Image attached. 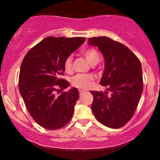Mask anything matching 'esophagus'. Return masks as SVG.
Listing matches in <instances>:
<instances>
[{
	"label": "esophagus",
	"instance_id": "1",
	"mask_svg": "<svg viewBox=\"0 0 160 160\" xmlns=\"http://www.w3.org/2000/svg\"><path fill=\"white\" fill-rule=\"evenodd\" d=\"M79 93H80V96H81V95H82L84 94V93H85V92H83V91H82V90H79Z\"/></svg>",
	"mask_w": 160,
	"mask_h": 160
}]
</instances>
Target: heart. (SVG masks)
I'll return each mask as SVG.
<instances>
[{
	"mask_svg": "<svg viewBox=\"0 0 160 160\" xmlns=\"http://www.w3.org/2000/svg\"><path fill=\"white\" fill-rule=\"evenodd\" d=\"M82 56L86 58L90 65H96L100 60V56L99 53L96 49L93 48L86 49L82 52ZM72 57L68 56L66 58L64 62V68L66 72H70L72 68ZM93 78L91 75H86V74H78L74 77L71 80V83L72 86L74 87L78 88L80 89H86L89 87L92 82Z\"/></svg>",
	"mask_w": 160,
	"mask_h": 160,
	"instance_id": "heart-1",
	"label": "heart"
}]
</instances>
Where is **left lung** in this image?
<instances>
[{"mask_svg": "<svg viewBox=\"0 0 160 160\" xmlns=\"http://www.w3.org/2000/svg\"><path fill=\"white\" fill-rule=\"evenodd\" d=\"M103 54L105 68L100 81L108 92L91 91L92 111L101 123L112 128L123 126L135 113L143 92L140 60L127 47L108 37L89 38Z\"/></svg>", "mask_w": 160, "mask_h": 160, "instance_id": "obj_1", "label": "left lung"}]
</instances>
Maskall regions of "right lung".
Segmentation results:
<instances>
[{
	"instance_id": "add662e5",
	"label": "right lung",
	"mask_w": 160,
	"mask_h": 160,
	"mask_svg": "<svg viewBox=\"0 0 160 160\" xmlns=\"http://www.w3.org/2000/svg\"><path fill=\"white\" fill-rule=\"evenodd\" d=\"M85 40L84 38L48 37L24 57L19 77L20 94L33 120L46 129L62 128L72 118L78 90L73 88L58 96L56 92L69 86L62 78L64 62Z\"/></svg>"
}]
</instances>
